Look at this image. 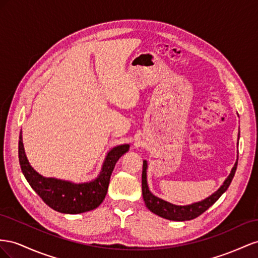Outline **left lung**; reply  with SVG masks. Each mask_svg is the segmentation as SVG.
<instances>
[{
  "label": "left lung",
  "instance_id": "left-lung-1",
  "mask_svg": "<svg viewBox=\"0 0 258 258\" xmlns=\"http://www.w3.org/2000/svg\"><path fill=\"white\" fill-rule=\"evenodd\" d=\"M239 137H240V134H239ZM237 165H238V159H237V162H235L234 166L232 167L229 176L226 178L223 185L209 198L189 205H175L170 202L162 200V199L153 196L150 192V190L148 188V183H147V167H148V165H147V161H144L142 188H143V197H144L146 207L148 208L152 213H154V214H157L168 220H175V222H185V220L197 218L198 216H200L202 213L207 211L210 207H212V205L220 198V196H222L228 189L233 178L234 173L237 171Z\"/></svg>",
  "mask_w": 258,
  "mask_h": 258
}]
</instances>
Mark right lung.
Wrapping results in <instances>:
<instances>
[{
  "mask_svg": "<svg viewBox=\"0 0 258 258\" xmlns=\"http://www.w3.org/2000/svg\"><path fill=\"white\" fill-rule=\"evenodd\" d=\"M130 145H120L110 150L102 164L97 178L88 182L75 183L53 177H44L29 163L26 157L23 136H19L18 156L21 171L31 188L38 194L49 208L63 214H80L98 208L107 195L110 176L115 163Z\"/></svg>",
  "mask_w": 258,
  "mask_h": 258,
  "instance_id": "right-lung-1",
  "label": "right lung"
}]
</instances>
